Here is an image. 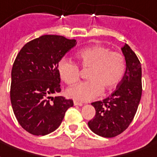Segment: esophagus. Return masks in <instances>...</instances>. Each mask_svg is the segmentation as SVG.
Returning <instances> with one entry per match:
<instances>
[{
	"mask_svg": "<svg viewBox=\"0 0 157 157\" xmlns=\"http://www.w3.org/2000/svg\"><path fill=\"white\" fill-rule=\"evenodd\" d=\"M74 105H76V106H83V103H81V102H78V101H74Z\"/></svg>",
	"mask_w": 157,
	"mask_h": 157,
	"instance_id": "obj_1",
	"label": "esophagus"
}]
</instances>
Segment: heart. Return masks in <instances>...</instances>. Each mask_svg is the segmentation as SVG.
I'll return each instance as SVG.
<instances>
[{"label":"heart","instance_id":"heart-1","mask_svg":"<svg viewBox=\"0 0 157 157\" xmlns=\"http://www.w3.org/2000/svg\"><path fill=\"white\" fill-rule=\"evenodd\" d=\"M78 65L89 70L85 82L67 89V95L75 100L87 102L96 98L103 92L113 90L121 81L125 71V60L121 53L112 51L103 45H94L81 50L76 54ZM78 65L63 59L59 62L58 71L63 81L69 86L80 80Z\"/></svg>","mask_w":157,"mask_h":157}]
</instances>
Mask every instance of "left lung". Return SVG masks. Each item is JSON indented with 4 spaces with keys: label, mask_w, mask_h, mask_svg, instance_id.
I'll return each instance as SVG.
<instances>
[{
    "label": "left lung",
    "mask_w": 157,
    "mask_h": 157,
    "mask_svg": "<svg viewBox=\"0 0 157 157\" xmlns=\"http://www.w3.org/2000/svg\"><path fill=\"white\" fill-rule=\"evenodd\" d=\"M126 70L111 95L91 104L95 116L88 122L90 129L99 136L113 138L129 127L136 114L142 96V68L135 53L129 45L121 48Z\"/></svg>",
    "instance_id": "left-lung-1"
}]
</instances>
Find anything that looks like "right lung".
Segmentation results:
<instances>
[{
  "label": "right lung",
  "instance_id": "obj_1",
  "mask_svg": "<svg viewBox=\"0 0 157 157\" xmlns=\"http://www.w3.org/2000/svg\"><path fill=\"white\" fill-rule=\"evenodd\" d=\"M76 45L74 39L44 35L28 42L13 62L10 101L18 124L33 135L54 131L73 101L59 93L58 66L63 57Z\"/></svg>",
  "mask_w": 157,
  "mask_h": 157
}]
</instances>
